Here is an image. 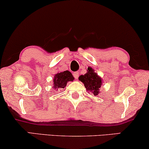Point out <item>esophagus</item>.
<instances>
[{
  "label": "esophagus",
  "instance_id": "1",
  "mask_svg": "<svg viewBox=\"0 0 149 149\" xmlns=\"http://www.w3.org/2000/svg\"><path fill=\"white\" fill-rule=\"evenodd\" d=\"M79 73L78 72H74V73H73V76L74 77L75 79H77L79 77Z\"/></svg>",
  "mask_w": 149,
  "mask_h": 149
}]
</instances>
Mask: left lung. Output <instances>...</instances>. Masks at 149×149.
<instances>
[{"mask_svg": "<svg viewBox=\"0 0 149 149\" xmlns=\"http://www.w3.org/2000/svg\"><path fill=\"white\" fill-rule=\"evenodd\" d=\"M79 80L84 84L86 90L89 93H91L95 96L100 93V89L102 85V79L91 67L89 66L87 68V72L85 74L81 75L79 77Z\"/></svg>", "mask_w": 149, "mask_h": 149, "instance_id": "8db88e82", "label": "left lung"}]
</instances>
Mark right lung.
I'll return each mask as SVG.
<instances>
[{
	"label": "right lung",
	"instance_id": "right-lung-1",
	"mask_svg": "<svg viewBox=\"0 0 149 149\" xmlns=\"http://www.w3.org/2000/svg\"><path fill=\"white\" fill-rule=\"evenodd\" d=\"M74 79V77L70 71L66 70L58 72L54 75V80H53L54 81L53 88L57 90H58L59 89L64 88L66 86L67 83L69 81H73Z\"/></svg>",
	"mask_w": 149,
	"mask_h": 149
}]
</instances>
